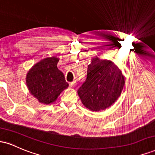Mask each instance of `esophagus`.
<instances>
[{"mask_svg": "<svg viewBox=\"0 0 155 155\" xmlns=\"http://www.w3.org/2000/svg\"><path fill=\"white\" fill-rule=\"evenodd\" d=\"M75 85H76L75 82H71L70 83V87H75Z\"/></svg>", "mask_w": 155, "mask_h": 155, "instance_id": "esophagus-1", "label": "esophagus"}]
</instances>
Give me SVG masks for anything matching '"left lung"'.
Segmentation results:
<instances>
[{
    "label": "left lung",
    "mask_w": 155,
    "mask_h": 155,
    "mask_svg": "<svg viewBox=\"0 0 155 155\" xmlns=\"http://www.w3.org/2000/svg\"><path fill=\"white\" fill-rule=\"evenodd\" d=\"M124 77L111 60L93 58L87 68L86 81L78 90L84 106L92 111L109 107L121 95Z\"/></svg>",
    "instance_id": "obj_1"
}]
</instances>
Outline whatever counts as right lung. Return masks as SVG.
<instances>
[{
    "label": "right lung",
    "mask_w": 155,
    "mask_h": 155,
    "mask_svg": "<svg viewBox=\"0 0 155 155\" xmlns=\"http://www.w3.org/2000/svg\"><path fill=\"white\" fill-rule=\"evenodd\" d=\"M59 58H47L35 64L26 76L28 90L39 102L50 104L68 87L63 72L57 67Z\"/></svg>",
    "instance_id": "right-lung-1"
}]
</instances>
